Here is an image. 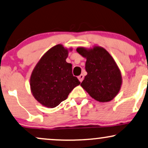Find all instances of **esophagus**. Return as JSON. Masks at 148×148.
<instances>
[{
	"instance_id": "34e87169",
	"label": "esophagus",
	"mask_w": 148,
	"mask_h": 148,
	"mask_svg": "<svg viewBox=\"0 0 148 148\" xmlns=\"http://www.w3.org/2000/svg\"><path fill=\"white\" fill-rule=\"evenodd\" d=\"M78 79H79V80L81 82H82L83 81V79H84V76L83 75V74H81V75L80 76H78Z\"/></svg>"
}]
</instances>
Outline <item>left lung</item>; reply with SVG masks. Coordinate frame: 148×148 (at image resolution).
<instances>
[{
    "label": "left lung",
    "mask_w": 148,
    "mask_h": 148,
    "mask_svg": "<svg viewBox=\"0 0 148 148\" xmlns=\"http://www.w3.org/2000/svg\"><path fill=\"white\" fill-rule=\"evenodd\" d=\"M76 51L86 58L88 74L81 83L82 88L99 102L112 100L122 85L121 72L112 56L106 49L97 45L89 49L79 47Z\"/></svg>",
    "instance_id": "8db88e82"
}]
</instances>
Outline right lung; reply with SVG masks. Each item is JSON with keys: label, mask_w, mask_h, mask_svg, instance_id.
Listing matches in <instances>:
<instances>
[{"label": "right lung", "mask_w": 148, "mask_h": 148, "mask_svg": "<svg viewBox=\"0 0 148 148\" xmlns=\"http://www.w3.org/2000/svg\"><path fill=\"white\" fill-rule=\"evenodd\" d=\"M72 48L58 44L42 55L30 76V90L33 97L48 108L58 106L81 82L72 74V65L66 62Z\"/></svg>", "instance_id": "obj_1"}]
</instances>
